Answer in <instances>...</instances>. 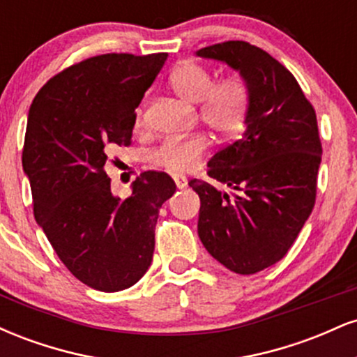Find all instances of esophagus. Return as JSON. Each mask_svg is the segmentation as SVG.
Here are the masks:
<instances>
[{"label":"esophagus","instance_id":"1","mask_svg":"<svg viewBox=\"0 0 357 357\" xmlns=\"http://www.w3.org/2000/svg\"><path fill=\"white\" fill-rule=\"evenodd\" d=\"M174 183H176V186L179 188V190H183V188L188 186V179L184 178V176H181V174H176L174 176Z\"/></svg>","mask_w":357,"mask_h":357}]
</instances>
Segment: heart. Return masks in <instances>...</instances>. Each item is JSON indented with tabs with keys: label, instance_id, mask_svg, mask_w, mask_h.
<instances>
[{
	"label": "heart",
	"instance_id": "obj_1",
	"mask_svg": "<svg viewBox=\"0 0 357 357\" xmlns=\"http://www.w3.org/2000/svg\"><path fill=\"white\" fill-rule=\"evenodd\" d=\"M210 68L195 60H184L173 68L169 87L179 99L188 104H198V117L204 126L220 136L238 132L247 122L252 92L245 77L238 73L213 82ZM144 126L142 109L136 112V127ZM210 147L204 134H195L186 139H169L155 147L149 159L155 166L173 174H183L195 169L202 162Z\"/></svg>",
	"mask_w": 357,
	"mask_h": 357
}]
</instances>
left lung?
Masks as SVG:
<instances>
[{
	"instance_id": "8db88e82",
	"label": "left lung",
	"mask_w": 357,
	"mask_h": 357,
	"mask_svg": "<svg viewBox=\"0 0 357 357\" xmlns=\"http://www.w3.org/2000/svg\"><path fill=\"white\" fill-rule=\"evenodd\" d=\"M245 77L252 92L247 130L208 162V176L236 191L235 198L202 179L198 235L213 258L252 275L277 264L312 213L322 158L315 110L280 61L240 40L204 47Z\"/></svg>"
}]
</instances>
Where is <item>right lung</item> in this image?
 I'll list each match as a JSON object with an SVG mask.
<instances>
[{"mask_svg":"<svg viewBox=\"0 0 357 357\" xmlns=\"http://www.w3.org/2000/svg\"><path fill=\"white\" fill-rule=\"evenodd\" d=\"M167 53L90 56L53 75L28 112L23 169L33 215L55 253L82 284L119 292L149 268L159 208L176 191L162 171H146L129 198L110 191V151L130 146L136 107Z\"/></svg>","mask_w":357,"mask_h":357,"instance_id":"right-lung-1","label":"right lung"}]
</instances>
